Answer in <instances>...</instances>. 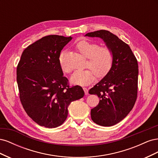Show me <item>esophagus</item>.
I'll return each instance as SVG.
<instances>
[{"label":"esophagus","mask_w":158,"mask_h":158,"mask_svg":"<svg viewBox=\"0 0 158 158\" xmlns=\"http://www.w3.org/2000/svg\"><path fill=\"white\" fill-rule=\"evenodd\" d=\"M83 89L84 91V93H85V95H88V89L87 88H83Z\"/></svg>","instance_id":"esophagus-1"}]
</instances>
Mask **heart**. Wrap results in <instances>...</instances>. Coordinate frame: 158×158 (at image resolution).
<instances>
[{"instance_id":"1","label":"heart","mask_w":158,"mask_h":158,"mask_svg":"<svg viewBox=\"0 0 158 158\" xmlns=\"http://www.w3.org/2000/svg\"><path fill=\"white\" fill-rule=\"evenodd\" d=\"M76 49L85 58H88L86 66L89 68L85 70L75 71L70 77V82L76 85H85L92 83L95 75L103 78L111 70L113 63V53L107 47H99L96 43L82 40L75 45ZM64 51H62L59 56L60 68L64 73H69L72 70L70 66L64 60Z\"/></svg>"}]
</instances>
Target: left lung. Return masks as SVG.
I'll list each match as a JSON object with an SVG mask.
<instances>
[{"label": "left lung", "mask_w": 158, "mask_h": 158, "mask_svg": "<svg viewBox=\"0 0 158 158\" xmlns=\"http://www.w3.org/2000/svg\"><path fill=\"white\" fill-rule=\"evenodd\" d=\"M85 36L99 37L113 53L109 73L89 91L96 94L99 104L91 109L92 121L99 125L111 127L125 118L137 98L138 65L128 44L107 30L88 33Z\"/></svg>", "instance_id": "1"}]
</instances>
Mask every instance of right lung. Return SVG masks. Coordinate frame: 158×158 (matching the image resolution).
Here are the masks:
<instances>
[{"instance_id": "obj_1", "label": "right lung", "mask_w": 158, "mask_h": 158, "mask_svg": "<svg viewBox=\"0 0 158 158\" xmlns=\"http://www.w3.org/2000/svg\"><path fill=\"white\" fill-rule=\"evenodd\" d=\"M71 36L42 37L23 51L16 70L20 99L27 115L46 128L60 126L72 102L84 97L79 85L70 87L59 56Z\"/></svg>"}]
</instances>
